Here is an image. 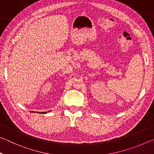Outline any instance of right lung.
<instances>
[{"mask_svg": "<svg viewBox=\"0 0 154 154\" xmlns=\"http://www.w3.org/2000/svg\"><path fill=\"white\" fill-rule=\"evenodd\" d=\"M40 113H43V114H44V113H47V112H40Z\"/></svg>", "mask_w": 154, "mask_h": 154, "instance_id": "add662e5", "label": "right lung"}]
</instances>
